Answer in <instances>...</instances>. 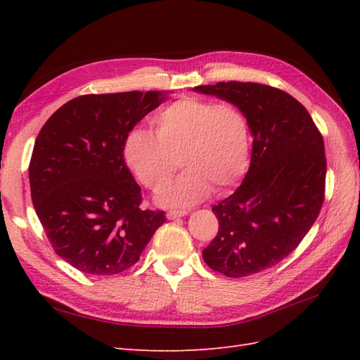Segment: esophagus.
<instances>
[{"label": "esophagus", "mask_w": 360, "mask_h": 360, "mask_svg": "<svg viewBox=\"0 0 360 360\" xmlns=\"http://www.w3.org/2000/svg\"><path fill=\"white\" fill-rule=\"evenodd\" d=\"M186 214H188V212H184V210H169L167 213V217L168 219H177V217H183Z\"/></svg>", "instance_id": "obj_1"}]
</instances>
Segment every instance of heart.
Masks as SVG:
<instances>
[{
  "label": "heart",
  "mask_w": 360,
  "mask_h": 360,
  "mask_svg": "<svg viewBox=\"0 0 360 360\" xmlns=\"http://www.w3.org/2000/svg\"><path fill=\"white\" fill-rule=\"evenodd\" d=\"M156 132L130 130L124 160L136 179L158 191L180 165L184 169L158 201L163 205H192L214 188L224 192L238 183L249 167L250 134L245 112L234 103H216L201 97H183L162 110Z\"/></svg>",
  "instance_id": "1"
}]
</instances>
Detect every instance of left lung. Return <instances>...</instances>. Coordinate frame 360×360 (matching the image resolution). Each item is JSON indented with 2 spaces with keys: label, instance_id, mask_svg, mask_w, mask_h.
<instances>
[{
  "label": "left lung",
  "instance_id": "obj_1",
  "mask_svg": "<svg viewBox=\"0 0 360 360\" xmlns=\"http://www.w3.org/2000/svg\"><path fill=\"white\" fill-rule=\"evenodd\" d=\"M193 91L237 105L254 136L245 180L212 209L219 230L202 258L228 278L258 274L288 257L317 219L326 184L323 136L307 108L275 86L230 81Z\"/></svg>",
  "mask_w": 360,
  "mask_h": 360
}]
</instances>
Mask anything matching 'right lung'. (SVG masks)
Masks as SVG:
<instances>
[{
	"instance_id": "1",
	"label": "right lung",
	"mask_w": 360,
	"mask_h": 360,
	"mask_svg": "<svg viewBox=\"0 0 360 360\" xmlns=\"http://www.w3.org/2000/svg\"><path fill=\"white\" fill-rule=\"evenodd\" d=\"M169 91L85 94L64 103L37 135L30 188L57 255L82 274L132 267L165 213L139 207L141 188L124 162L130 130Z\"/></svg>"
}]
</instances>
